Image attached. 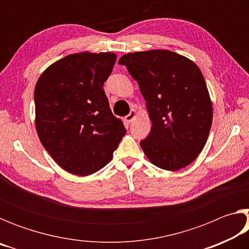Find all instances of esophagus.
<instances>
[{"label": "esophagus", "mask_w": 249, "mask_h": 249, "mask_svg": "<svg viewBox=\"0 0 249 249\" xmlns=\"http://www.w3.org/2000/svg\"><path fill=\"white\" fill-rule=\"evenodd\" d=\"M135 117H136V111H135V109H132V111L129 112V114L128 115H126V117H125V120L128 122V123H130V122H132Z\"/></svg>", "instance_id": "1"}]
</instances>
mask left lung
<instances>
[{
	"label": "left lung",
	"instance_id": "left-lung-1",
	"mask_svg": "<svg viewBox=\"0 0 249 249\" xmlns=\"http://www.w3.org/2000/svg\"><path fill=\"white\" fill-rule=\"evenodd\" d=\"M140 86L151 121L141 147L153 165L177 171L204 148L213 108L203 74L187 57L166 49L126 53L119 60Z\"/></svg>",
	"mask_w": 249,
	"mask_h": 249
}]
</instances>
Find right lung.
Segmentation results:
<instances>
[{
    "instance_id": "1",
    "label": "right lung",
    "mask_w": 249,
    "mask_h": 249,
    "mask_svg": "<svg viewBox=\"0 0 249 249\" xmlns=\"http://www.w3.org/2000/svg\"><path fill=\"white\" fill-rule=\"evenodd\" d=\"M115 61L113 53L68 54L37 80V134L54 161L72 175L89 176L102 169L126 133L103 90Z\"/></svg>"
}]
</instances>
